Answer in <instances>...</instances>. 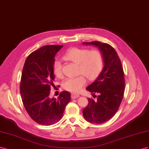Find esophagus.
<instances>
[{
    "label": "esophagus",
    "instance_id": "esophagus-1",
    "mask_svg": "<svg viewBox=\"0 0 149 149\" xmlns=\"http://www.w3.org/2000/svg\"><path fill=\"white\" fill-rule=\"evenodd\" d=\"M79 97V95L77 94V93H72V94H71V97H72V99H77V98H78Z\"/></svg>",
    "mask_w": 149,
    "mask_h": 149
}]
</instances>
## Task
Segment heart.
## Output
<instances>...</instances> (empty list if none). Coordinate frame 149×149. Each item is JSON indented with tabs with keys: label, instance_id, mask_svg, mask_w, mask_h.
I'll use <instances>...</instances> for the list:
<instances>
[{
	"label": "heart",
	"instance_id": "obj_1",
	"mask_svg": "<svg viewBox=\"0 0 149 149\" xmlns=\"http://www.w3.org/2000/svg\"><path fill=\"white\" fill-rule=\"evenodd\" d=\"M65 58L78 64L77 77L68 78L63 83L65 91L73 93L79 92L87 84V80H92L97 77L102 68L104 59L100 50L87 49L72 48L65 54ZM53 73L56 77H63L62 65L61 61L55 60L52 65ZM85 76H84V75Z\"/></svg>",
	"mask_w": 149,
	"mask_h": 149
}]
</instances>
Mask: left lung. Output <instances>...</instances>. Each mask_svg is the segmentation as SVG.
Segmentation results:
<instances>
[{
  "label": "left lung",
  "mask_w": 149,
  "mask_h": 149,
  "mask_svg": "<svg viewBox=\"0 0 149 149\" xmlns=\"http://www.w3.org/2000/svg\"><path fill=\"white\" fill-rule=\"evenodd\" d=\"M98 47L104 58V67L96 80L86 90L93 93L83 116L92 124H102L112 118L121 104L125 88L124 72L118 54L112 47L99 41L83 42Z\"/></svg>",
  "instance_id": "left-lung-1"
}]
</instances>
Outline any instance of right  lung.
Returning a JSON list of instances; mask_svg holds the SVG:
<instances>
[{
    "label": "right lung",
    "instance_id": "add662e5",
    "mask_svg": "<svg viewBox=\"0 0 149 149\" xmlns=\"http://www.w3.org/2000/svg\"><path fill=\"white\" fill-rule=\"evenodd\" d=\"M63 45H45L32 52L23 67L20 85L24 107L33 120L40 125H50L61 119L70 93L61 92L57 99L49 98L54 87L52 65L55 56Z\"/></svg>",
    "mask_w": 149,
    "mask_h": 149
}]
</instances>
